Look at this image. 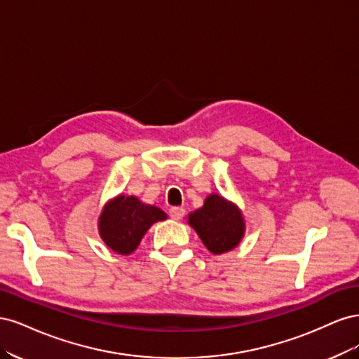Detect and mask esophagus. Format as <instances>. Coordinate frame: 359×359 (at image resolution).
<instances>
[{"mask_svg":"<svg viewBox=\"0 0 359 359\" xmlns=\"http://www.w3.org/2000/svg\"><path fill=\"white\" fill-rule=\"evenodd\" d=\"M169 214L173 220H181L184 214H186V210L181 208V206H173V208L169 210Z\"/></svg>","mask_w":359,"mask_h":359,"instance_id":"obj_1","label":"esophagus"}]
</instances>
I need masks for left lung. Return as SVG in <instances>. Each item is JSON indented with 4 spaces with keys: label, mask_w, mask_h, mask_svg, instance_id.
<instances>
[{
    "label": "left lung",
    "mask_w": 359,
    "mask_h": 359,
    "mask_svg": "<svg viewBox=\"0 0 359 359\" xmlns=\"http://www.w3.org/2000/svg\"><path fill=\"white\" fill-rule=\"evenodd\" d=\"M189 224L212 255L231 252L245 233L243 211L217 193L208 194L202 208L189 214Z\"/></svg>",
    "instance_id": "1"
}]
</instances>
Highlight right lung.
<instances>
[{
  "mask_svg": "<svg viewBox=\"0 0 359 359\" xmlns=\"http://www.w3.org/2000/svg\"><path fill=\"white\" fill-rule=\"evenodd\" d=\"M168 219L158 206L144 203L136 196H118L107 201L99 217V235L118 255H132L151 226Z\"/></svg>",
  "mask_w": 359,
  "mask_h": 359,
  "instance_id": "right-lung-1",
  "label": "right lung"
}]
</instances>
